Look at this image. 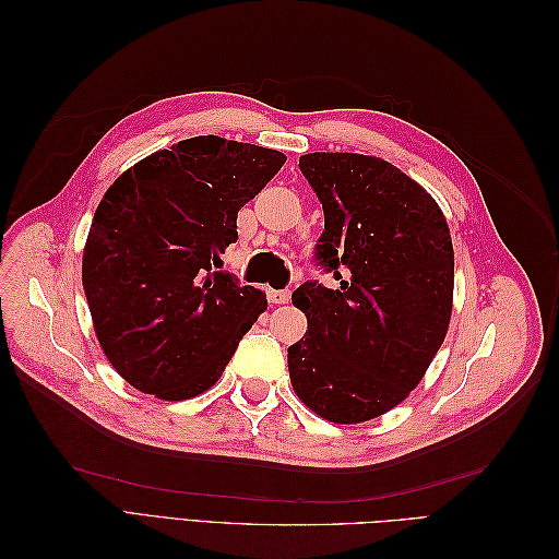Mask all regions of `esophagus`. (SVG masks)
Instances as JSON below:
<instances>
[{
    "mask_svg": "<svg viewBox=\"0 0 559 559\" xmlns=\"http://www.w3.org/2000/svg\"><path fill=\"white\" fill-rule=\"evenodd\" d=\"M265 296H267V302H273V306H282V302H289V292H286V289H267Z\"/></svg>",
    "mask_w": 559,
    "mask_h": 559,
    "instance_id": "obj_1",
    "label": "esophagus"
}]
</instances>
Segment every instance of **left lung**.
I'll return each instance as SVG.
<instances>
[{
    "label": "left lung",
    "instance_id": "8db88e82",
    "mask_svg": "<svg viewBox=\"0 0 559 559\" xmlns=\"http://www.w3.org/2000/svg\"><path fill=\"white\" fill-rule=\"evenodd\" d=\"M298 167L324 207L314 261L335 286L294 292L308 331L289 347V376L319 417L357 425L408 396L443 345L450 230L436 200L382 158L308 154Z\"/></svg>",
    "mask_w": 559,
    "mask_h": 559
}]
</instances>
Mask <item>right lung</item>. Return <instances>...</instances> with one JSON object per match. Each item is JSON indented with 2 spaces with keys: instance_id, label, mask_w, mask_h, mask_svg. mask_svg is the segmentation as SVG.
<instances>
[{
  "instance_id": "right-lung-1",
  "label": "right lung",
  "mask_w": 559,
  "mask_h": 559,
  "mask_svg": "<svg viewBox=\"0 0 559 559\" xmlns=\"http://www.w3.org/2000/svg\"><path fill=\"white\" fill-rule=\"evenodd\" d=\"M284 160L275 148L200 134L109 186L83 251V292L109 364L140 392H207L267 308L261 289L216 267L238 240V212Z\"/></svg>"
}]
</instances>
